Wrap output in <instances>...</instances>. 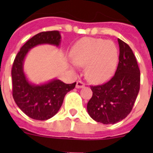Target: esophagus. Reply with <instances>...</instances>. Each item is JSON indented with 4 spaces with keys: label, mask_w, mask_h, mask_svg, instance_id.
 <instances>
[{
    "label": "esophagus",
    "mask_w": 153,
    "mask_h": 153,
    "mask_svg": "<svg viewBox=\"0 0 153 153\" xmlns=\"http://www.w3.org/2000/svg\"><path fill=\"white\" fill-rule=\"evenodd\" d=\"M85 86V84L83 82H82V81L80 80H78L77 82H76V87L77 89H80V88H83Z\"/></svg>",
    "instance_id": "34e87169"
}]
</instances>
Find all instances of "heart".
Returning <instances> with one entry per match:
<instances>
[{
  "label": "heart",
  "mask_w": 153,
  "mask_h": 153,
  "mask_svg": "<svg viewBox=\"0 0 153 153\" xmlns=\"http://www.w3.org/2000/svg\"><path fill=\"white\" fill-rule=\"evenodd\" d=\"M71 56L76 65L86 66V79L92 83H100L109 80L115 74L119 53L113 42L85 37L74 45Z\"/></svg>",
  "instance_id": "1"
}]
</instances>
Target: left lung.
<instances>
[{"label":"left lung","instance_id":"8db88e82","mask_svg":"<svg viewBox=\"0 0 153 153\" xmlns=\"http://www.w3.org/2000/svg\"><path fill=\"white\" fill-rule=\"evenodd\" d=\"M120 56L117 71L107 83L92 86L93 97L87 112L93 120L103 124H115L129 114L140 87V70L129 46L118 39Z\"/></svg>","mask_w":153,"mask_h":153}]
</instances>
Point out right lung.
<instances>
[{
  "instance_id": "1",
  "label": "right lung",
  "mask_w": 153,
  "mask_h": 153,
  "mask_svg": "<svg viewBox=\"0 0 153 153\" xmlns=\"http://www.w3.org/2000/svg\"><path fill=\"white\" fill-rule=\"evenodd\" d=\"M59 31L41 32L28 40L16 56L11 70L13 97L16 104L27 116L36 120H46L57 113L67 93L74 90L75 83L66 84L57 79L36 85L30 83L24 72V62L29 51L40 44L59 47Z\"/></svg>"
}]
</instances>
